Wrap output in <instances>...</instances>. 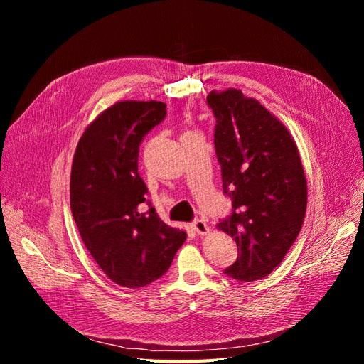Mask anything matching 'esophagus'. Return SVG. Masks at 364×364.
I'll use <instances>...</instances> for the list:
<instances>
[{"instance_id":"obj_1","label":"esophagus","mask_w":364,"mask_h":364,"mask_svg":"<svg viewBox=\"0 0 364 364\" xmlns=\"http://www.w3.org/2000/svg\"><path fill=\"white\" fill-rule=\"evenodd\" d=\"M193 229L196 230L197 235H206L209 232V228L205 223V220H194V222H193Z\"/></svg>"}]
</instances>
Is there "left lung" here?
Returning <instances> with one entry per match:
<instances>
[{
  "label": "left lung",
  "mask_w": 364,
  "mask_h": 364,
  "mask_svg": "<svg viewBox=\"0 0 364 364\" xmlns=\"http://www.w3.org/2000/svg\"><path fill=\"white\" fill-rule=\"evenodd\" d=\"M217 119L214 144L232 214L217 228L235 240L238 258L225 273L238 281L267 277L299 235L306 179L296 142L281 121L240 90L206 97Z\"/></svg>",
  "instance_id": "1"
}]
</instances>
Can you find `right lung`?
Segmentation results:
<instances>
[{
  "mask_svg": "<svg viewBox=\"0 0 364 364\" xmlns=\"http://www.w3.org/2000/svg\"><path fill=\"white\" fill-rule=\"evenodd\" d=\"M165 107L155 100L112 105L85 129L73 159L70 200L77 229L107 278L127 289L161 278L186 238L155 208L142 213L147 186L138 173L139 144L167 115Z\"/></svg>",
  "mask_w": 364,
  "mask_h": 364,
  "instance_id": "right-lung-1",
  "label": "right lung"
}]
</instances>
